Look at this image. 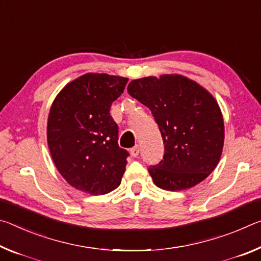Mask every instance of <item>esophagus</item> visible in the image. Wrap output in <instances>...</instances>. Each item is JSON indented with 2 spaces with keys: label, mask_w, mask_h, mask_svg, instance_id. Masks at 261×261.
<instances>
[{
  "label": "esophagus",
  "mask_w": 261,
  "mask_h": 261,
  "mask_svg": "<svg viewBox=\"0 0 261 261\" xmlns=\"http://www.w3.org/2000/svg\"><path fill=\"white\" fill-rule=\"evenodd\" d=\"M139 153H140V147L139 146H136V147L130 149V155L133 157H138Z\"/></svg>",
  "instance_id": "1"
}]
</instances>
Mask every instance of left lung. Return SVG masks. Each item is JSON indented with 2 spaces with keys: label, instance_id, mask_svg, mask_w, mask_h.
Here are the masks:
<instances>
[{
  "label": "left lung",
  "instance_id": "1",
  "mask_svg": "<svg viewBox=\"0 0 261 261\" xmlns=\"http://www.w3.org/2000/svg\"><path fill=\"white\" fill-rule=\"evenodd\" d=\"M127 90L151 111L163 139V160L148 168L155 185L181 191L206 179L224 142L223 118L214 97L181 75L134 80Z\"/></svg>",
  "mask_w": 261,
  "mask_h": 261
}]
</instances>
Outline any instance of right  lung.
<instances>
[{"label": "right lung", "mask_w": 261, "mask_h": 261, "mask_svg": "<svg viewBox=\"0 0 261 261\" xmlns=\"http://www.w3.org/2000/svg\"><path fill=\"white\" fill-rule=\"evenodd\" d=\"M127 82L90 72L66 85L53 101L47 142L59 172L76 190L97 195L120 185L129 152L119 147L110 110Z\"/></svg>", "instance_id": "obj_1"}]
</instances>
